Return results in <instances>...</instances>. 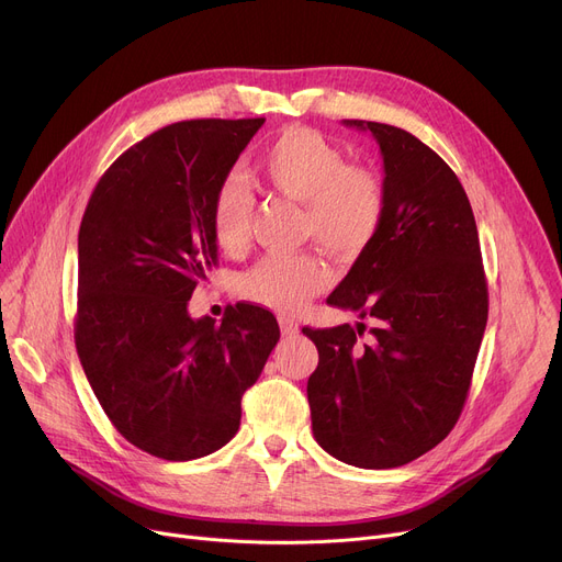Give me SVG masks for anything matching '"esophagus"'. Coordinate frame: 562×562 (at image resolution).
I'll list each match as a JSON object with an SVG mask.
<instances>
[{"label": "esophagus", "instance_id": "1", "mask_svg": "<svg viewBox=\"0 0 562 562\" xmlns=\"http://www.w3.org/2000/svg\"><path fill=\"white\" fill-rule=\"evenodd\" d=\"M278 323H280V330H282V335L284 337H296L299 335V323L293 321V318H289V316H280L278 318Z\"/></svg>", "mask_w": 562, "mask_h": 562}]
</instances>
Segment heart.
<instances>
[{
    "mask_svg": "<svg viewBox=\"0 0 562 562\" xmlns=\"http://www.w3.org/2000/svg\"><path fill=\"white\" fill-rule=\"evenodd\" d=\"M261 180L284 198L305 206V234L326 250L360 255L385 216L380 177L346 164L344 153L310 127H286L257 157ZM252 195L239 177H225L212 198L210 227L223 252H241L248 244ZM333 282L328 263L316 255H269L239 280L241 296L276 312H296Z\"/></svg>",
    "mask_w": 562,
    "mask_h": 562,
    "instance_id": "b5f03b06",
    "label": "heart"
}]
</instances>
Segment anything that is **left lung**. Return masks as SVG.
Wrapping results in <instances>:
<instances>
[{"mask_svg": "<svg viewBox=\"0 0 562 562\" xmlns=\"http://www.w3.org/2000/svg\"><path fill=\"white\" fill-rule=\"evenodd\" d=\"M371 132L385 168V216L328 305L371 318L303 328L318 350L307 380L323 451L362 469L417 460L456 426L487 323V284L469 198L437 153L405 130Z\"/></svg>", "mask_w": 562, "mask_h": 562, "instance_id": "obj_1", "label": "left lung"}]
</instances>
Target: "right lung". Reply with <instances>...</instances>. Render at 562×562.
<instances>
[{
    "instance_id": "add662e5",
    "label": "right lung",
    "mask_w": 562,
    "mask_h": 562,
    "mask_svg": "<svg viewBox=\"0 0 562 562\" xmlns=\"http://www.w3.org/2000/svg\"><path fill=\"white\" fill-rule=\"evenodd\" d=\"M263 117L172 123L102 175L79 227L75 344L106 417L164 460L225 447L241 396L280 339L276 316L236 303L221 323L191 318L218 261L212 198Z\"/></svg>"
}]
</instances>
